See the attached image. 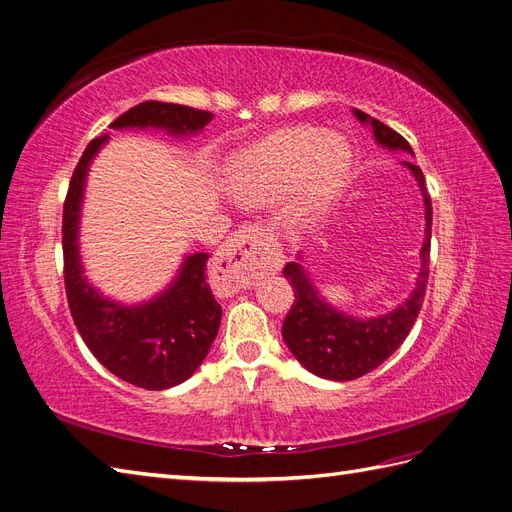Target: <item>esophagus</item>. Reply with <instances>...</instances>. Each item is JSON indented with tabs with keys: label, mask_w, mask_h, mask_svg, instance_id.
<instances>
[{
	"label": "esophagus",
	"mask_w": 512,
	"mask_h": 512,
	"mask_svg": "<svg viewBox=\"0 0 512 512\" xmlns=\"http://www.w3.org/2000/svg\"><path fill=\"white\" fill-rule=\"evenodd\" d=\"M282 252L277 241L258 226H243L228 237L215 254L211 275L224 292L250 288L260 275L275 273L282 267Z\"/></svg>",
	"instance_id": "obj_1"
}]
</instances>
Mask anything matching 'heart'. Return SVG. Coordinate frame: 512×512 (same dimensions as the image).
<instances>
[{"label":"heart","instance_id":"heart-1","mask_svg":"<svg viewBox=\"0 0 512 512\" xmlns=\"http://www.w3.org/2000/svg\"><path fill=\"white\" fill-rule=\"evenodd\" d=\"M350 162L352 151L339 134L312 128L280 130L230 158L226 188L247 207L275 205L299 188L290 213L301 220L329 196Z\"/></svg>","mask_w":512,"mask_h":512}]
</instances>
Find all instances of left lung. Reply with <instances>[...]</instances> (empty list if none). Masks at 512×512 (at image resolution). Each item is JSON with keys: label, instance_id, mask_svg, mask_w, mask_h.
I'll list each match as a JSON object with an SVG mask.
<instances>
[{"label": "left lung", "instance_id": "obj_1", "mask_svg": "<svg viewBox=\"0 0 512 512\" xmlns=\"http://www.w3.org/2000/svg\"><path fill=\"white\" fill-rule=\"evenodd\" d=\"M354 117L374 132V141L389 151H404L414 156L404 136L384 126L382 121L352 108ZM416 179L425 203V241L421 245V269L408 299L382 316L359 318L342 312L322 297L314 280L303 267V258L288 262L284 277L294 290V303L284 320L282 337L307 371L327 380H354L382 365L404 344L412 324L421 312L427 280H429V247H431V198L425 188L423 170L412 162H399Z\"/></svg>", "mask_w": 512, "mask_h": 512}]
</instances>
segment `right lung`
Returning a JSON list of instances; mask_svg holds the SVG:
<instances>
[{"label":"right lung","instance_id":"1","mask_svg":"<svg viewBox=\"0 0 512 512\" xmlns=\"http://www.w3.org/2000/svg\"><path fill=\"white\" fill-rule=\"evenodd\" d=\"M209 111L149 100L117 117L113 130H164L175 138L203 132ZM108 136L94 138L83 151L64 203V280L68 305L83 342L96 359L134 386L164 391L188 380L205 361L220 329L222 307L207 284L209 254L183 256L177 275L156 297L121 303L87 280L81 260V211L89 166Z\"/></svg>","mask_w":512,"mask_h":512}]
</instances>
